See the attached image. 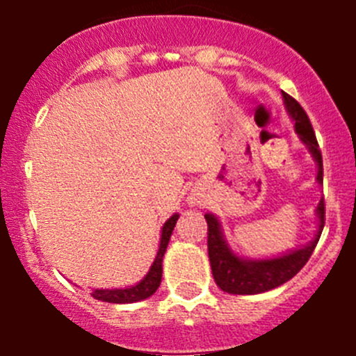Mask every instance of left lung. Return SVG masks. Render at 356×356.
Masks as SVG:
<instances>
[{"label":"left lung","instance_id":"1","mask_svg":"<svg viewBox=\"0 0 356 356\" xmlns=\"http://www.w3.org/2000/svg\"><path fill=\"white\" fill-rule=\"evenodd\" d=\"M285 105H287L289 114L292 115L296 122V131L300 135L303 144H307L312 156L317 162V180L323 181V155H321L319 144H317L316 134H314L312 122L308 119L303 106L296 102L294 97L284 92ZM319 213V232L308 246L296 250L292 253L278 257L271 260H242L235 257L228 246L222 241L221 226L212 213H207V226H209V259L212 275L219 289L229 294H260V292L271 291L280 287L282 284L294 278L298 273L303 269L308 259L312 257L319 242L321 232L325 228V200L319 201L317 205Z\"/></svg>","mask_w":356,"mask_h":356}]
</instances>
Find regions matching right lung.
I'll use <instances>...</instances> for the list:
<instances>
[{"mask_svg": "<svg viewBox=\"0 0 356 356\" xmlns=\"http://www.w3.org/2000/svg\"><path fill=\"white\" fill-rule=\"evenodd\" d=\"M176 221H178V216L169 217L168 222L163 225L162 228V238H160V248L159 253H156V259L151 266L149 273L146 275V278L140 282V284L134 285L130 289H112V291H94L92 296L99 301H106V303H135V301L146 300L151 294H155L156 289L160 285V280H162V259L163 253L168 250L169 238H171L172 229H175Z\"/></svg>", "mask_w": 356, "mask_h": 356, "instance_id": "1", "label": "right lung"}]
</instances>
